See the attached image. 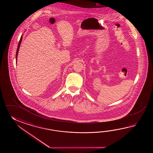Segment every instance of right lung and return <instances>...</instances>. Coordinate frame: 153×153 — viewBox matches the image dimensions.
Instances as JSON below:
<instances>
[{
	"instance_id": "add662e5",
	"label": "right lung",
	"mask_w": 153,
	"mask_h": 153,
	"mask_svg": "<svg viewBox=\"0 0 153 153\" xmlns=\"http://www.w3.org/2000/svg\"><path fill=\"white\" fill-rule=\"evenodd\" d=\"M22 36H21V38H20V42L19 43V45H18V47H17V49L16 51V59L17 61V55H18V52H19V48H20V46L21 45V41H22Z\"/></svg>"
}]
</instances>
